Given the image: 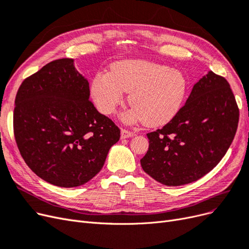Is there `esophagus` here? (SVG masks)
Instances as JSON below:
<instances>
[{"instance_id":"obj_1","label":"esophagus","mask_w":249,"mask_h":249,"mask_svg":"<svg viewBox=\"0 0 249 249\" xmlns=\"http://www.w3.org/2000/svg\"><path fill=\"white\" fill-rule=\"evenodd\" d=\"M134 135V132L132 131H128L126 129H122L121 130V139H128V138H131V136Z\"/></svg>"}]
</instances>
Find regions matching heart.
I'll return each instance as SVG.
<instances>
[{
	"mask_svg": "<svg viewBox=\"0 0 249 249\" xmlns=\"http://www.w3.org/2000/svg\"><path fill=\"white\" fill-rule=\"evenodd\" d=\"M188 89L182 72L142 60L115 63L110 73L99 72L92 81L91 93L96 107L104 115L114 114L129 94L132 108L125 119L143 121L147 126L163 125L179 113Z\"/></svg>",
	"mask_w": 249,
	"mask_h": 249,
	"instance_id": "heart-1",
	"label": "heart"
}]
</instances>
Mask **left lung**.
Here are the masks:
<instances>
[{
	"label": "left lung",
	"instance_id": "8db88e82",
	"mask_svg": "<svg viewBox=\"0 0 249 249\" xmlns=\"http://www.w3.org/2000/svg\"><path fill=\"white\" fill-rule=\"evenodd\" d=\"M239 108L230 84L209 71L192 88L186 103L161 129L147 134L142 170L166 186L200 179L226 155L235 138Z\"/></svg>",
	"mask_w": 249,
	"mask_h": 249
}]
</instances>
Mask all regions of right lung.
<instances>
[{
	"mask_svg": "<svg viewBox=\"0 0 249 249\" xmlns=\"http://www.w3.org/2000/svg\"><path fill=\"white\" fill-rule=\"evenodd\" d=\"M73 59L46 64L23 81L15 97L13 130L20 155L38 177L76 187L102 168L120 129L89 100Z\"/></svg>",
	"mask_w": 249,
	"mask_h": 249,
	"instance_id": "right-lung-1",
	"label": "right lung"
}]
</instances>
